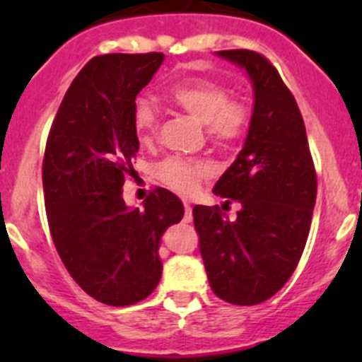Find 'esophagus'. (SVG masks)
<instances>
[{"label":"esophagus","mask_w":362,"mask_h":362,"mask_svg":"<svg viewBox=\"0 0 362 362\" xmlns=\"http://www.w3.org/2000/svg\"><path fill=\"white\" fill-rule=\"evenodd\" d=\"M184 208H185L184 221L185 222H192V208H191V204H189L187 202H184Z\"/></svg>","instance_id":"obj_1"}]
</instances>
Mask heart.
Returning a JSON list of instances; mask_svg holds the SVG:
<instances>
[{"label": "heart", "instance_id": "heart-1", "mask_svg": "<svg viewBox=\"0 0 362 362\" xmlns=\"http://www.w3.org/2000/svg\"><path fill=\"white\" fill-rule=\"evenodd\" d=\"M168 100L184 110L196 122L204 124L206 136L215 145L228 147L243 136L250 122L245 103L229 100V90L206 78L187 80L168 90ZM159 127V113L147 98H138L133 105V129L141 144H148ZM156 177L178 194L191 196L208 175V166L199 160L168 158L156 166Z\"/></svg>", "mask_w": 362, "mask_h": 362}]
</instances>
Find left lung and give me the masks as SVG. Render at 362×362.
Segmentation results:
<instances>
[{"mask_svg":"<svg viewBox=\"0 0 362 362\" xmlns=\"http://www.w3.org/2000/svg\"><path fill=\"white\" fill-rule=\"evenodd\" d=\"M215 56L245 69L254 96L243 148L214 187L240 210L228 221L217 206L196 204L192 215L211 291L250 306L279 293L298 266L315 206V168L298 103L272 63L252 50Z\"/></svg>","mask_w":362,"mask_h":362,"instance_id":"left-lung-1","label":"left lung"}]
</instances>
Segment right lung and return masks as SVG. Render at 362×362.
Wrapping results in <instances>:
<instances>
[{"label":"right lung","instance_id":"obj_1","mask_svg":"<svg viewBox=\"0 0 362 362\" xmlns=\"http://www.w3.org/2000/svg\"><path fill=\"white\" fill-rule=\"evenodd\" d=\"M164 54H107L80 69L57 110L43 158L54 245L76 284L100 303L127 306L158 287L160 238L184 217L173 192L156 189L127 206L124 178L140 148L133 105Z\"/></svg>","mask_w":362,"mask_h":362}]
</instances>
